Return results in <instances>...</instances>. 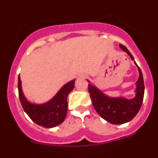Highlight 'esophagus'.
Returning <instances> with one entry per match:
<instances>
[{
	"instance_id": "1",
	"label": "esophagus",
	"mask_w": 158,
	"mask_h": 158,
	"mask_svg": "<svg viewBox=\"0 0 158 158\" xmlns=\"http://www.w3.org/2000/svg\"><path fill=\"white\" fill-rule=\"evenodd\" d=\"M78 78H79V79H85L86 75H85V74L79 75V76H78Z\"/></svg>"
}]
</instances>
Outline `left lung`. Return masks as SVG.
<instances>
[{
    "instance_id": "1",
    "label": "left lung",
    "mask_w": 158,
    "mask_h": 158,
    "mask_svg": "<svg viewBox=\"0 0 158 158\" xmlns=\"http://www.w3.org/2000/svg\"><path fill=\"white\" fill-rule=\"evenodd\" d=\"M123 51L128 54L134 60L132 54L125 46L119 44ZM136 64V62H135ZM139 72V80L137 81L136 96L135 98L127 100L123 97L112 98L106 96L95 85L89 84V93L93 101V105L96 112L101 118L112 124H123L131 121L139 112L144 96V81L142 71L136 64Z\"/></svg>"
}]
</instances>
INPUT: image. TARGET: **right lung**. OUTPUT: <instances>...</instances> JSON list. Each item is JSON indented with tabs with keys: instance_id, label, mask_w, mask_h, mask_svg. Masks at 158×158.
<instances>
[{
	"instance_id": "1",
	"label": "right lung",
	"mask_w": 158,
	"mask_h": 158,
	"mask_svg": "<svg viewBox=\"0 0 158 158\" xmlns=\"http://www.w3.org/2000/svg\"><path fill=\"white\" fill-rule=\"evenodd\" d=\"M75 80L65 84L50 101L43 104L29 103L23 96L21 81L18 77V90L19 101L23 110L33 122L46 128H51L62 123L65 119L68 109L67 96L74 88Z\"/></svg>"
}]
</instances>
